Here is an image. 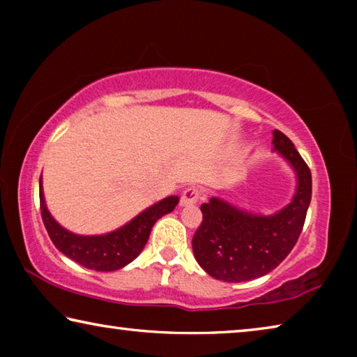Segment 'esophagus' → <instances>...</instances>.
<instances>
[{"instance_id":"1","label":"esophagus","mask_w":357,"mask_h":357,"mask_svg":"<svg viewBox=\"0 0 357 357\" xmlns=\"http://www.w3.org/2000/svg\"><path fill=\"white\" fill-rule=\"evenodd\" d=\"M200 197H202V192L198 187L195 185L187 187V189L183 192V195H181V206H192V204H195L198 200H200Z\"/></svg>"}]
</instances>
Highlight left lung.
Masks as SVG:
<instances>
[{
	"label": "left lung",
	"instance_id": "obj_1",
	"mask_svg": "<svg viewBox=\"0 0 357 357\" xmlns=\"http://www.w3.org/2000/svg\"><path fill=\"white\" fill-rule=\"evenodd\" d=\"M277 151L298 178L293 200L273 215H257L220 198L202 204L203 222L193 234L192 247L198 264L217 280L247 282L275 269L302 231L312 200L310 168L280 130L273 132Z\"/></svg>",
	"mask_w": 357,
	"mask_h": 357
}]
</instances>
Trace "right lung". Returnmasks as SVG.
<instances>
[{"mask_svg": "<svg viewBox=\"0 0 357 357\" xmlns=\"http://www.w3.org/2000/svg\"><path fill=\"white\" fill-rule=\"evenodd\" d=\"M39 198L42 220L56 249L84 268L104 271V273L121 269L134 261L148 243L154 223L162 215L172 213L179 202L176 195L167 197L112 233L99 234V236H82L63 228L48 213L42 192V179H39Z\"/></svg>", "mask_w": 357, "mask_h": 357, "instance_id": "add662e5", "label": "right lung"}]
</instances>
